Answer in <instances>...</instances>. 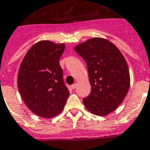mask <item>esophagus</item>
<instances>
[{"label": "esophagus", "instance_id": "esophagus-1", "mask_svg": "<svg viewBox=\"0 0 150 150\" xmlns=\"http://www.w3.org/2000/svg\"><path fill=\"white\" fill-rule=\"evenodd\" d=\"M76 86H77V84L75 83V84H73V85L71 86V88H72V89H75V88H76Z\"/></svg>", "mask_w": 150, "mask_h": 150}]
</instances>
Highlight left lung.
<instances>
[{
    "mask_svg": "<svg viewBox=\"0 0 150 150\" xmlns=\"http://www.w3.org/2000/svg\"><path fill=\"white\" fill-rule=\"evenodd\" d=\"M75 51L86 61L92 86L83 104L95 115H108L122 103L129 88L125 58L112 42L100 38L79 44Z\"/></svg>",
    "mask_w": 150,
    "mask_h": 150,
    "instance_id": "left-lung-1",
    "label": "left lung"
}]
</instances>
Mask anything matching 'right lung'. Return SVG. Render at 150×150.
<instances>
[{"mask_svg": "<svg viewBox=\"0 0 150 150\" xmlns=\"http://www.w3.org/2000/svg\"><path fill=\"white\" fill-rule=\"evenodd\" d=\"M64 50V44L41 41L28 50L21 64L19 92L28 108L41 117L59 114L69 98L59 64Z\"/></svg>", "mask_w": 150, "mask_h": 150, "instance_id": "add662e5", "label": "right lung"}]
</instances>
